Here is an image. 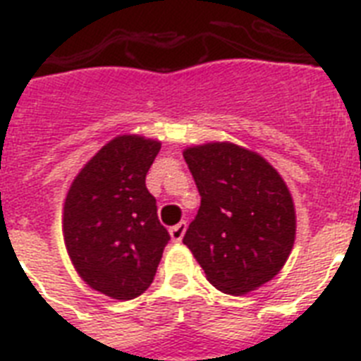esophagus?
<instances>
[{
  "label": "esophagus",
  "instance_id": "34e87169",
  "mask_svg": "<svg viewBox=\"0 0 361 361\" xmlns=\"http://www.w3.org/2000/svg\"><path fill=\"white\" fill-rule=\"evenodd\" d=\"M187 230V222H180V224H176V226L171 228V237L174 243H181L183 235H185Z\"/></svg>",
  "mask_w": 361,
  "mask_h": 361
}]
</instances>
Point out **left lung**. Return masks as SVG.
I'll return each instance as SVG.
<instances>
[{
    "label": "left lung",
    "instance_id": "1",
    "mask_svg": "<svg viewBox=\"0 0 361 361\" xmlns=\"http://www.w3.org/2000/svg\"><path fill=\"white\" fill-rule=\"evenodd\" d=\"M200 209L183 237L211 286L245 295L276 276L291 254L297 216L282 176L231 142L183 152Z\"/></svg>",
    "mask_w": 361,
    "mask_h": 361
}]
</instances>
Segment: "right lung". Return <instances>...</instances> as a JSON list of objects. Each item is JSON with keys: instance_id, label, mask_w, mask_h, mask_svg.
<instances>
[{"instance_id": "right-lung-1", "label": "right lung", "mask_w": 361, "mask_h": 361, "mask_svg": "<svg viewBox=\"0 0 361 361\" xmlns=\"http://www.w3.org/2000/svg\"><path fill=\"white\" fill-rule=\"evenodd\" d=\"M159 150V140L114 137L75 176L64 202V245L75 271L116 300H131L150 287L171 241L146 189Z\"/></svg>"}]
</instances>
